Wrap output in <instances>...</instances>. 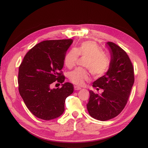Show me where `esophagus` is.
Here are the masks:
<instances>
[{
  "label": "esophagus",
  "instance_id": "esophagus-1",
  "mask_svg": "<svg viewBox=\"0 0 148 148\" xmlns=\"http://www.w3.org/2000/svg\"><path fill=\"white\" fill-rule=\"evenodd\" d=\"M74 89H75V90H81V88L80 87V86H74Z\"/></svg>",
  "mask_w": 148,
  "mask_h": 148
}]
</instances>
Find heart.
<instances>
[{"label":"heart","instance_id":"b5f03b06","mask_svg":"<svg viewBox=\"0 0 148 148\" xmlns=\"http://www.w3.org/2000/svg\"><path fill=\"white\" fill-rule=\"evenodd\" d=\"M78 55L86 58L84 66L95 77L102 76L106 73L109 67V60L104 55L103 51L95 42L86 41L70 50L64 57V64L69 68L73 67L76 64ZM69 79L73 84L82 86L85 82L89 80L87 70L84 68H78L70 72Z\"/></svg>","mask_w":148,"mask_h":148}]
</instances>
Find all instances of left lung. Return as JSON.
<instances>
[{
  "mask_svg": "<svg viewBox=\"0 0 148 148\" xmlns=\"http://www.w3.org/2000/svg\"><path fill=\"white\" fill-rule=\"evenodd\" d=\"M106 45L110 54L109 68L103 77L93 83V87L102 88L103 92L98 95L90 91L86 104L90 116L102 121L111 119L121 112L134 82V69L127 53L114 42Z\"/></svg>",
  "mask_w": 148,
  "mask_h": 148,
  "instance_id": "1",
  "label": "left lung"
}]
</instances>
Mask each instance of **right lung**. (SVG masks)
I'll use <instances>...</instances> for the list:
<instances>
[{
    "instance_id": "right-lung-1",
    "label": "right lung",
    "mask_w": 148,
    "mask_h": 148,
    "mask_svg": "<svg viewBox=\"0 0 148 148\" xmlns=\"http://www.w3.org/2000/svg\"><path fill=\"white\" fill-rule=\"evenodd\" d=\"M72 39L44 41L35 45L25 55L19 68V92L31 112L43 120L59 117L64 111L66 97L73 92V86L64 83L60 89L50 88L57 80L64 82L59 71Z\"/></svg>"
}]
</instances>
